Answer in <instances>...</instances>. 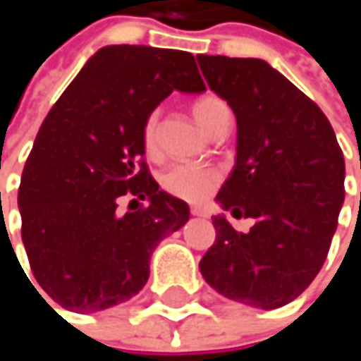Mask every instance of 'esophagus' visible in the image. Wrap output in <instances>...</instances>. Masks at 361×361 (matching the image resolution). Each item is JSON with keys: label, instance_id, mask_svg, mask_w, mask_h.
I'll use <instances>...</instances> for the list:
<instances>
[{"label": "esophagus", "instance_id": "1", "mask_svg": "<svg viewBox=\"0 0 361 361\" xmlns=\"http://www.w3.org/2000/svg\"><path fill=\"white\" fill-rule=\"evenodd\" d=\"M190 213H192V215H196V217H207V215H209L204 207H192V209H190Z\"/></svg>", "mask_w": 361, "mask_h": 361}]
</instances>
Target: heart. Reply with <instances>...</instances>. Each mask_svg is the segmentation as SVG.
I'll return each mask as SVG.
<instances>
[{
    "label": "heart",
    "instance_id": "1",
    "mask_svg": "<svg viewBox=\"0 0 361 361\" xmlns=\"http://www.w3.org/2000/svg\"><path fill=\"white\" fill-rule=\"evenodd\" d=\"M192 112L196 116V121L200 123V127L207 133H213L226 118H230V109L228 104L213 96H200L194 104H192ZM142 144L148 157H157L161 150L159 144V112H150L142 125ZM219 181V173L207 167H196V165H188V163H178L171 165L163 176H161V185L183 200H192L198 202L202 198H207L213 188Z\"/></svg>",
    "mask_w": 361,
    "mask_h": 361
}]
</instances>
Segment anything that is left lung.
<instances>
[{
  "instance_id": "8db88e82",
  "label": "left lung",
  "mask_w": 361,
  "mask_h": 361,
  "mask_svg": "<svg viewBox=\"0 0 361 361\" xmlns=\"http://www.w3.org/2000/svg\"><path fill=\"white\" fill-rule=\"evenodd\" d=\"M236 114V165L217 202L255 226L213 217L200 274L219 295L259 310L297 299L318 276L345 198V159L326 114L259 58L196 56Z\"/></svg>"
}]
</instances>
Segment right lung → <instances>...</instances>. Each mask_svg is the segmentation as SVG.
Instances as JSON below:
<instances>
[{
    "label": "right lung",
    "instance_id": "add662e5",
    "mask_svg": "<svg viewBox=\"0 0 361 361\" xmlns=\"http://www.w3.org/2000/svg\"><path fill=\"white\" fill-rule=\"evenodd\" d=\"M173 90L204 92L190 51L106 45L47 112L18 209L33 276L60 307L94 314L135 297L150 255L190 219V207L163 192L144 163L142 125ZM129 195L147 207L121 214Z\"/></svg>",
    "mask_w": 361,
    "mask_h": 361
}]
</instances>
